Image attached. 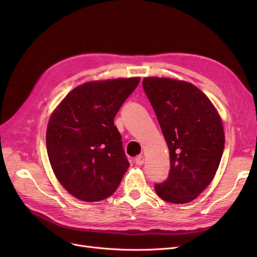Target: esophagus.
Instances as JSON below:
<instances>
[{
    "label": "esophagus",
    "mask_w": 257,
    "mask_h": 257,
    "mask_svg": "<svg viewBox=\"0 0 257 257\" xmlns=\"http://www.w3.org/2000/svg\"><path fill=\"white\" fill-rule=\"evenodd\" d=\"M144 163H145V158L143 155H138V157L135 159V164L138 166L144 165Z\"/></svg>",
    "instance_id": "esophagus-1"
}]
</instances>
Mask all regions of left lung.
<instances>
[{
  "mask_svg": "<svg viewBox=\"0 0 257 257\" xmlns=\"http://www.w3.org/2000/svg\"><path fill=\"white\" fill-rule=\"evenodd\" d=\"M143 88L169 149V175L154 185L155 192L168 203H190L219 168L225 144L220 115L192 83L149 77L144 79Z\"/></svg>",
  "mask_w": 257,
  "mask_h": 257,
  "instance_id": "obj_1",
  "label": "left lung"
}]
</instances>
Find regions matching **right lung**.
Listing matches in <instances>:
<instances>
[{
    "mask_svg": "<svg viewBox=\"0 0 257 257\" xmlns=\"http://www.w3.org/2000/svg\"><path fill=\"white\" fill-rule=\"evenodd\" d=\"M141 78L85 82L52 113L46 146L54 175L83 201L109 197L130 167L113 119Z\"/></svg>",
    "mask_w": 257,
    "mask_h": 257,
    "instance_id": "right-lung-1",
    "label": "right lung"
}]
</instances>
